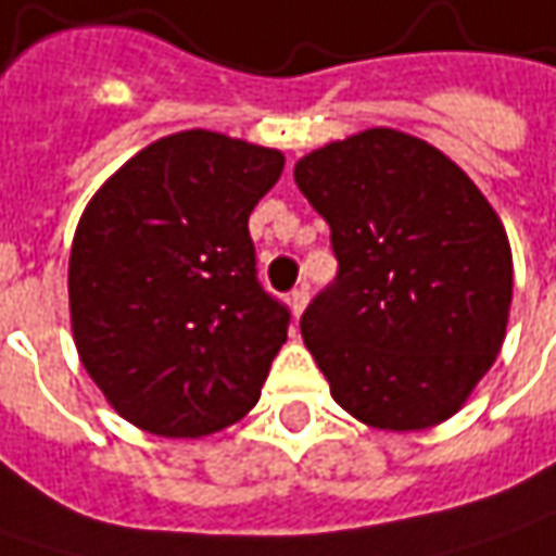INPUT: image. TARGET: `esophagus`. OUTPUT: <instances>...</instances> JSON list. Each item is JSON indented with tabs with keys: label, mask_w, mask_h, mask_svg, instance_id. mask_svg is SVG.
<instances>
[{
	"label": "esophagus",
	"mask_w": 556,
	"mask_h": 556,
	"mask_svg": "<svg viewBox=\"0 0 556 556\" xmlns=\"http://www.w3.org/2000/svg\"><path fill=\"white\" fill-rule=\"evenodd\" d=\"M288 303H290V312H293V318H300L303 309H306V303H309V288H306V285H300L296 290H290Z\"/></svg>",
	"instance_id": "obj_1"
}]
</instances>
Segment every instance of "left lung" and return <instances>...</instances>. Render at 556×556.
<instances>
[{"instance_id": "1", "label": "left lung", "mask_w": 556, "mask_h": 556, "mask_svg": "<svg viewBox=\"0 0 556 556\" xmlns=\"http://www.w3.org/2000/svg\"><path fill=\"white\" fill-rule=\"evenodd\" d=\"M293 179L340 263L300 318L333 402L390 433L458 415L510 318L514 256L495 206L452 157L390 126L315 148Z\"/></svg>"}]
</instances>
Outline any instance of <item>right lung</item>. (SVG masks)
Returning <instances> with one entry per match:
<instances>
[{"mask_svg": "<svg viewBox=\"0 0 556 556\" xmlns=\"http://www.w3.org/2000/svg\"><path fill=\"white\" fill-rule=\"evenodd\" d=\"M281 169L278 148L185 129L86 203L67 266L76 353L144 433L210 437L260 402L290 315L256 281L247 219Z\"/></svg>", "mask_w": 556, "mask_h": 556, "instance_id": "add662e5", "label": "right lung"}]
</instances>
